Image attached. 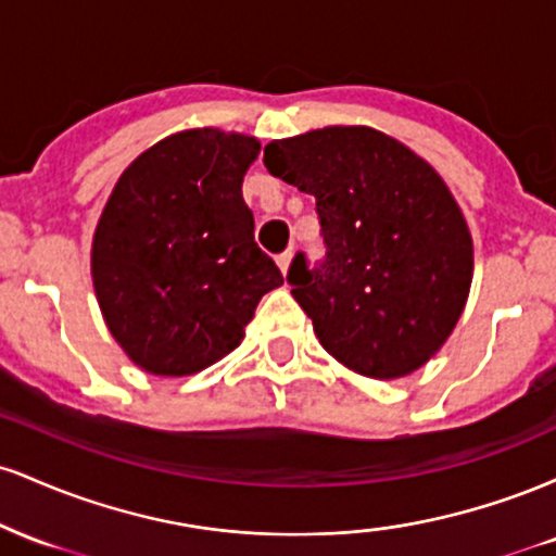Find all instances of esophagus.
<instances>
[{
    "mask_svg": "<svg viewBox=\"0 0 556 556\" xmlns=\"http://www.w3.org/2000/svg\"><path fill=\"white\" fill-rule=\"evenodd\" d=\"M290 261H292V251H285L277 256V264L279 269H282V274H287V269H290Z\"/></svg>",
    "mask_w": 556,
    "mask_h": 556,
    "instance_id": "1",
    "label": "esophagus"
}]
</instances>
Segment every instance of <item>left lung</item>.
<instances>
[{
  "label": "left lung",
  "mask_w": 556,
  "mask_h": 556,
  "mask_svg": "<svg viewBox=\"0 0 556 556\" xmlns=\"http://www.w3.org/2000/svg\"><path fill=\"white\" fill-rule=\"evenodd\" d=\"M274 177L316 198L324 258L295 253L287 282L324 350L371 379H397L442 348L460 318L473 242L424 159L371 127L271 140Z\"/></svg>",
  "instance_id": "obj_1"
}]
</instances>
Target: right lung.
I'll return each instance as SVG.
<instances>
[{
	"label": "right lung",
	"mask_w": 556,
	"mask_h": 556,
	"mask_svg": "<svg viewBox=\"0 0 556 556\" xmlns=\"http://www.w3.org/2000/svg\"><path fill=\"white\" fill-rule=\"evenodd\" d=\"M258 140L188 130L140 154L93 238V287L132 363L185 376L238 348L258 300L285 282L253 240L242 177Z\"/></svg>",
	"instance_id": "obj_1"
}]
</instances>
